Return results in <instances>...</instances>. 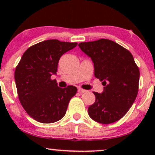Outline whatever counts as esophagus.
<instances>
[{"instance_id":"1","label":"esophagus","mask_w":155,"mask_h":155,"mask_svg":"<svg viewBox=\"0 0 155 155\" xmlns=\"http://www.w3.org/2000/svg\"><path fill=\"white\" fill-rule=\"evenodd\" d=\"M87 92V90H83V89H81V88L78 89V92H80V93H84V92Z\"/></svg>"}]
</instances>
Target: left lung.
I'll return each instance as SVG.
<instances>
[{
    "instance_id": "left-lung-1",
    "label": "left lung",
    "mask_w": 155,
    "mask_h": 155,
    "mask_svg": "<svg viewBox=\"0 0 155 155\" xmlns=\"http://www.w3.org/2000/svg\"><path fill=\"white\" fill-rule=\"evenodd\" d=\"M80 49L92 59L94 76L104 91L94 92L95 102L88 108L90 118L103 124L120 120L130 109L138 92L140 71L130 52L111 40L82 42Z\"/></svg>"
}]
</instances>
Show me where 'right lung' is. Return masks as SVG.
Instances as JSON below:
<instances>
[{"label":"right lung","instance_id":"add662e5","mask_svg":"<svg viewBox=\"0 0 155 155\" xmlns=\"http://www.w3.org/2000/svg\"><path fill=\"white\" fill-rule=\"evenodd\" d=\"M78 43L49 39L27 48L15 72L19 99L29 116L42 124H51L65 116L75 86L61 88L51 75H56L59 59Z\"/></svg>","mask_w":155,"mask_h":155}]
</instances>
